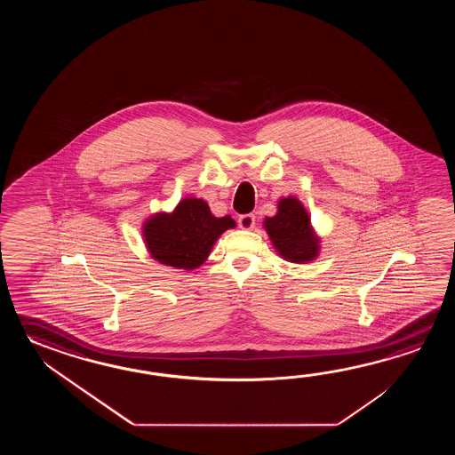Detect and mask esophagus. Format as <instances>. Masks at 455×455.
Wrapping results in <instances>:
<instances>
[{"mask_svg": "<svg viewBox=\"0 0 455 455\" xmlns=\"http://www.w3.org/2000/svg\"><path fill=\"white\" fill-rule=\"evenodd\" d=\"M239 226H241L242 229H245V231L253 229V226H255V214H241L239 216Z\"/></svg>", "mask_w": 455, "mask_h": 455, "instance_id": "1", "label": "esophagus"}]
</instances>
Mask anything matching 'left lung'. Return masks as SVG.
<instances>
[{
	"label": "left lung",
	"instance_id": "obj_1",
	"mask_svg": "<svg viewBox=\"0 0 455 455\" xmlns=\"http://www.w3.org/2000/svg\"><path fill=\"white\" fill-rule=\"evenodd\" d=\"M263 228L268 232L273 247L284 260L307 263L319 255V237L310 226L307 210L296 196L281 198L278 213L267 218Z\"/></svg>",
	"mask_w": 455,
	"mask_h": 455
}]
</instances>
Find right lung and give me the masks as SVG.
<instances>
[{"label":"right lung","instance_id":"obj_1","mask_svg":"<svg viewBox=\"0 0 455 455\" xmlns=\"http://www.w3.org/2000/svg\"><path fill=\"white\" fill-rule=\"evenodd\" d=\"M235 228L231 216L216 218L200 198H184L172 213H156L143 224L146 249L155 260L180 270H195L208 259L214 242Z\"/></svg>","mask_w":455,"mask_h":455}]
</instances>
